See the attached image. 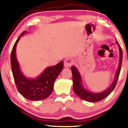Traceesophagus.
<instances>
[{
    "label": "esophagus",
    "mask_w": 128,
    "mask_h": 128,
    "mask_svg": "<svg viewBox=\"0 0 128 128\" xmlns=\"http://www.w3.org/2000/svg\"><path fill=\"white\" fill-rule=\"evenodd\" d=\"M73 64V61L72 59H66L64 62V66L65 68H69Z\"/></svg>",
    "instance_id": "1"
}]
</instances>
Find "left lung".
<instances>
[{
    "label": "left lung",
    "instance_id": "obj_1",
    "mask_svg": "<svg viewBox=\"0 0 128 128\" xmlns=\"http://www.w3.org/2000/svg\"><path fill=\"white\" fill-rule=\"evenodd\" d=\"M116 44L118 45L119 52H120V61H119L118 68L116 73H115L114 80L112 82L111 84L103 92H96L88 91L86 88H85L83 86L81 74L78 72V69H77L76 66H72L71 70L73 76V90L74 93L81 99L88 101V102H97V101H101L103 99L106 98L107 96L111 94V92L115 88L117 81H118L119 75H120V69H121L122 56H123L122 55V49L117 41H116Z\"/></svg>",
    "mask_w": 128,
    "mask_h": 128
}]
</instances>
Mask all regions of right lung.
Here are the masks:
<instances>
[{
  "label": "right lung",
  "instance_id": "right-lung-1",
  "mask_svg": "<svg viewBox=\"0 0 128 128\" xmlns=\"http://www.w3.org/2000/svg\"><path fill=\"white\" fill-rule=\"evenodd\" d=\"M26 32L25 31L21 34L12 49L10 55L12 73L17 90L24 97L31 101L42 100L52 93L54 82L64 68V62L46 68L36 78L26 77L20 69L16 53L17 43Z\"/></svg>",
  "mask_w": 128,
  "mask_h": 128
}]
</instances>
